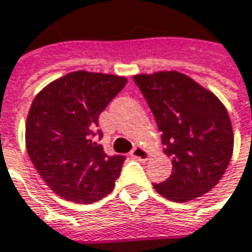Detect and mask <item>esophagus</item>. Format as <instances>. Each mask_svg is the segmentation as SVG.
<instances>
[{"instance_id":"1","label":"esophagus","mask_w":252,"mask_h":252,"mask_svg":"<svg viewBox=\"0 0 252 252\" xmlns=\"http://www.w3.org/2000/svg\"><path fill=\"white\" fill-rule=\"evenodd\" d=\"M131 157L135 158V159H140V161H147L151 157V153L147 148H144V147H135L131 151Z\"/></svg>"}]
</instances>
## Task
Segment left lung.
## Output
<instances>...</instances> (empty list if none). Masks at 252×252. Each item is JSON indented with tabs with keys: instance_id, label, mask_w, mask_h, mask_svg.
<instances>
[{
	"instance_id": "left-lung-1",
	"label": "left lung",
	"mask_w": 252,
	"mask_h": 252,
	"mask_svg": "<svg viewBox=\"0 0 252 252\" xmlns=\"http://www.w3.org/2000/svg\"><path fill=\"white\" fill-rule=\"evenodd\" d=\"M154 114L172 174L154 184L158 194L187 202L210 192L227 170L234 132L218 96L178 71L132 77Z\"/></svg>"
}]
</instances>
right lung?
I'll list each match as a JSON object with an SVG mask.
<instances>
[{"instance_id": "1", "label": "right lung", "mask_w": 252, "mask_h": 252, "mask_svg": "<svg viewBox=\"0 0 252 252\" xmlns=\"http://www.w3.org/2000/svg\"><path fill=\"white\" fill-rule=\"evenodd\" d=\"M126 84V77L74 71L45 85L30 107L25 147L38 174L64 200L91 204L114 189L126 157L98 144V117Z\"/></svg>"}]
</instances>
